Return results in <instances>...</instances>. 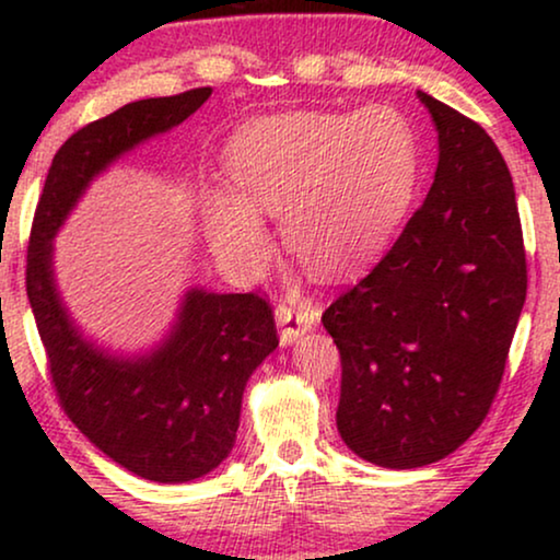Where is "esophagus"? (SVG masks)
Instances as JSON below:
<instances>
[{
  "mask_svg": "<svg viewBox=\"0 0 560 560\" xmlns=\"http://www.w3.org/2000/svg\"><path fill=\"white\" fill-rule=\"evenodd\" d=\"M320 311L311 303H280L275 308V320L280 326L282 343H293L298 336L311 331L318 324Z\"/></svg>",
  "mask_w": 560,
  "mask_h": 560,
  "instance_id": "esophagus-1",
  "label": "esophagus"
}]
</instances>
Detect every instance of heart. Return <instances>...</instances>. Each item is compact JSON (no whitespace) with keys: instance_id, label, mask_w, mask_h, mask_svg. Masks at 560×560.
I'll return each mask as SVG.
<instances>
[{"instance_id":"obj_1","label":"heart","mask_w":560,"mask_h":560,"mask_svg":"<svg viewBox=\"0 0 560 560\" xmlns=\"http://www.w3.org/2000/svg\"><path fill=\"white\" fill-rule=\"evenodd\" d=\"M226 171L236 194L209 203L217 252L244 272L267 259L257 213L280 217L290 255L318 278L364 270L408 219L420 180V142L393 106L290 112L232 137Z\"/></svg>"}]
</instances>
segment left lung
Wrapping results in <instances>:
<instances>
[{"label":"left lung","instance_id":"1","mask_svg":"<svg viewBox=\"0 0 560 560\" xmlns=\"http://www.w3.org/2000/svg\"><path fill=\"white\" fill-rule=\"evenodd\" d=\"M418 98L439 129L433 186L393 249L320 316L341 354V439L387 469L441 462L481 425L527 293L502 152L474 119Z\"/></svg>","mask_w":560,"mask_h":560}]
</instances>
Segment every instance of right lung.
<instances>
[{
	"instance_id": "add662e5",
	"label": "right lung",
	"mask_w": 560,
	"mask_h": 560,
	"mask_svg": "<svg viewBox=\"0 0 560 560\" xmlns=\"http://www.w3.org/2000/svg\"><path fill=\"white\" fill-rule=\"evenodd\" d=\"M209 96L201 86L142 98L68 137L52 158L27 244V298L60 408L106 456L163 485L203 477L234 448L244 385L278 347L270 303L257 293L194 288L163 347L137 359L104 354L60 303L52 236L106 165L180 125Z\"/></svg>"
}]
</instances>
